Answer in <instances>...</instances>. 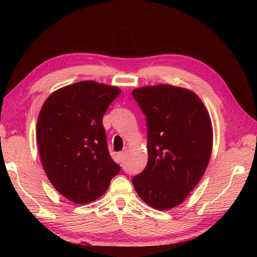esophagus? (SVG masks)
<instances>
[{
	"instance_id": "obj_1",
	"label": "esophagus",
	"mask_w": 257,
	"mask_h": 257,
	"mask_svg": "<svg viewBox=\"0 0 257 257\" xmlns=\"http://www.w3.org/2000/svg\"><path fill=\"white\" fill-rule=\"evenodd\" d=\"M117 156H118V159H119V161H122V160L124 159V151H120V152H118Z\"/></svg>"
}]
</instances>
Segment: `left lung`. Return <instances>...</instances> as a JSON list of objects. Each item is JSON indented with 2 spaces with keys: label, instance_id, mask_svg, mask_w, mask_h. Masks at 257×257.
Returning <instances> with one entry per match:
<instances>
[{
  "label": "left lung",
  "instance_id": "1",
  "mask_svg": "<svg viewBox=\"0 0 257 257\" xmlns=\"http://www.w3.org/2000/svg\"><path fill=\"white\" fill-rule=\"evenodd\" d=\"M133 96L148 132V163L133 184L150 206L172 209L205 172L212 151L210 116L194 92L180 87H143Z\"/></svg>",
  "mask_w": 257,
  "mask_h": 257
}]
</instances>
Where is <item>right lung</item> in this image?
Returning a JSON list of instances; mask_svg holds the SVG:
<instances>
[{
    "label": "right lung",
    "mask_w": 257,
    "mask_h": 257,
    "mask_svg": "<svg viewBox=\"0 0 257 257\" xmlns=\"http://www.w3.org/2000/svg\"><path fill=\"white\" fill-rule=\"evenodd\" d=\"M121 92L113 86L79 81L56 90L38 114L36 139L53 187L78 204L106 192L120 167L108 151L103 113Z\"/></svg>",
    "instance_id": "right-lung-1"
}]
</instances>
